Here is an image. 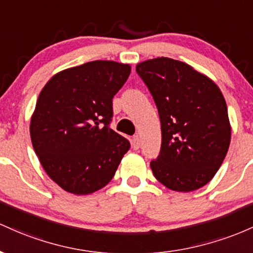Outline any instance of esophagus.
I'll use <instances>...</instances> for the list:
<instances>
[{
  "instance_id": "obj_1",
  "label": "esophagus",
  "mask_w": 253,
  "mask_h": 253,
  "mask_svg": "<svg viewBox=\"0 0 253 253\" xmlns=\"http://www.w3.org/2000/svg\"><path fill=\"white\" fill-rule=\"evenodd\" d=\"M131 144H132V148L134 149L140 148V137H138V135H135L134 137H132Z\"/></svg>"
}]
</instances>
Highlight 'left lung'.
I'll return each instance as SVG.
<instances>
[{
	"label": "left lung",
	"mask_w": 253,
	"mask_h": 253,
	"mask_svg": "<svg viewBox=\"0 0 253 253\" xmlns=\"http://www.w3.org/2000/svg\"><path fill=\"white\" fill-rule=\"evenodd\" d=\"M136 73L154 99L161 123L153 174L174 191L202 188L220 169L231 142L222 93L206 75L172 58L142 62Z\"/></svg>",
	"instance_id": "8db88e82"
}]
</instances>
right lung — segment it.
Wrapping results in <instances>:
<instances>
[{"instance_id":"right-lung-1","label":"right lung","mask_w":253,"mask_h":253,"mask_svg":"<svg viewBox=\"0 0 253 253\" xmlns=\"http://www.w3.org/2000/svg\"><path fill=\"white\" fill-rule=\"evenodd\" d=\"M130 65L93 61L56 74L42 89L31 140L47 175L62 189L88 195L112 179L129 141L110 127L112 99Z\"/></svg>"}]
</instances>
